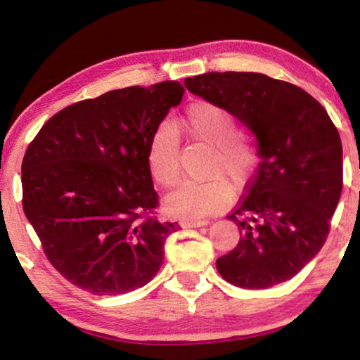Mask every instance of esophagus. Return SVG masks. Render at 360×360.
<instances>
[{
  "label": "esophagus",
  "mask_w": 360,
  "mask_h": 360,
  "mask_svg": "<svg viewBox=\"0 0 360 360\" xmlns=\"http://www.w3.org/2000/svg\"><path fill=\"white\" fill-rule=\"evenodd\" d=\"M210 224V221L206 219H184L180 221V226L185 229H190V228H201V226H206Z\"/></svg>",
  "instance_id": "esophagus-1"
}]
</instances>
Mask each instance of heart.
<instances>
[{"label":"heart","mask_w":360,"mask_h":360,"mask_svg":"<svg viewBox=\"0 0 360 360\" xmlns=\"http://www.w3.org/2000/svg\"><path fill=\"white\" fill-rule=\"evenodd\" d=\"M185 129L193 139L211 147L208 175L224 174L234 185H243L257 164V150L249 137L236 132V120L228 110L211 101L186 108ZM147 169L162 188L180 179V139L172 122H162L147 144ZM231 186L223 176L206 181H185L164 201L167 213L180 219H198L218 213L229 205Z\"/></svg>","instance_id":"heart-1"}]
</instances>
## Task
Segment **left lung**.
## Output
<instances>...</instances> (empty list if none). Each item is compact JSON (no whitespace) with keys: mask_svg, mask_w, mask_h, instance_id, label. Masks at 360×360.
Segmentation results:
<instances>
[{"mask_svg":"<svg viewBox=\"0 0 360 360\" xmlns=\"http://www.w3.org/2000/svg\"><path fill=\"white\" fill-rule=\"evenodd\" d=\"M190 93L223 106L257 139L259 169L228 218L240 229L216 260L226 282L269 288L295 277L326 243L342 190V144L311 95L252 72L185 78Z\"/></svg>","mask_w":360,"mask_h":360,"instance_id":"8db88e82","label":"left lung"}]
</instances>
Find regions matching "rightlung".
<instances>
[{
  "instance_id": "right-lung-1",
  "label": "right lung",
  "mask_w": 360,
  "mask_h": 360,
  "mask_svg": "<svg viewBox=\"0 0 360 360\" xmlns=\"http://www.w3.org/2000/svg\"><path fill=\"white\" fill-rule=\"evenodd\" d=\"M179 82L129 86L53 115L22 160V208L51 264L93 295H122L159 272L165 239L147 144L184 96Z\"/></svg>"
}]
</instances>
